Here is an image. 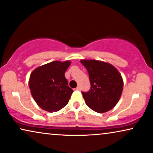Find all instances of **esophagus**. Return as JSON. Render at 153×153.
<instances>
[{
    "label": "esophagus",
    "instance_id": "obj_1",
    "mask_svg": "<svg viewBox=\"0 0 153 153\" xmlns=\"http://www.w3.org/2000/svg\"><path fill=\"white\" fill-rule=\"evenodd\" d=\"M76 91H81V87L80 86H77L76 88Z\"/></svg>",
    "mask_w": 153,
    "mask_h": 153
}]
</instances>
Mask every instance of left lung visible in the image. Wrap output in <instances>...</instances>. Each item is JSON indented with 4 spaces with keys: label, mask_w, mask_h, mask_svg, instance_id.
<instances>
[{
    "label": "left lung",
    "mask_w": 153,
    "mask_h": 153,
    "mask_svg": "<svg viewBox=\"0 0 153 153\" xmlns=\"http://www.w3.org/2000/svg\"><path fill=\"white\" fill-rule=\"evenodd\" d=\"M87 69L91 90L82 93L86 105L94 111L105 113L118 103L123 89L120 73L111 64L97 60H80Z\"/></svg>",
    "instance_id": "1"
}]
</instances>
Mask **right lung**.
I'll list each match as a JSON object with an SVG mask.
<instances>
[{"instance_id":"right-lung-1","label":"right lung","mask_w":153,"mask_h":153,"mask_svg":"<svg viewBox=\"0 0 153 153\" xmlns=\"http://www.w3.org/2000/svg\"><path fill=\"white\" fill-rule=\"evenodd\" d=\"M70 64V60H56L37 67L31 72L28 81L30 93L43 110L56 112L68 104L74 92L65 76Z\"/></svg>"}]
</instances>
